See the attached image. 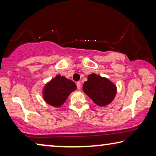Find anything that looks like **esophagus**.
<instances>
[{"instance_id": "obj_1", "label": "esophagus", "mask_w": 156, "mask_h": 156, "mask_svg": "<svg viewBox=\"0 0 156 156\" xmlns=\"http://www.w3.org/2000/svg\"><path fill=\"white\" fill-rule=\"evenodd\" d=\"M76 87H77L78 89H81V82H76Z\"/></svg>"}]
</instances>
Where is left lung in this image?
<instances>
[{"mask_svg":"<svg viewBox=\"0 0 156 156\" xmlns=\"http://www.w3.org/2000/svg\"><path fill=\"white\" fill-rule=\"evenodd\" d=\"M83 91L99 106L112 102L116 94V86L109 80L94 73L89 74L83 85Z\"/></svg>","mask_w":156,"mask_h":156,"instance_id":"obj_1","label":"left lung"}]
</instances>
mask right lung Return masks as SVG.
I'll use <instances>...</instances> for the list:
<instances>
[{"instance_id": "add662e5", "label": "right lung", "mask_w": 156, "mask_h": 156, "mask_svg": "<svg viewBox=\"0 0 156 156\" xmlns=\"http://www.w3.org/2000/svg\"><path fill=\"white\" fill-rule=\"evenodd\" d=\"M76 89L75 83L58 74L44 85L42 97L49 105L58 108L65 103L69 95Z\"/></svg>"}]
</instances>
